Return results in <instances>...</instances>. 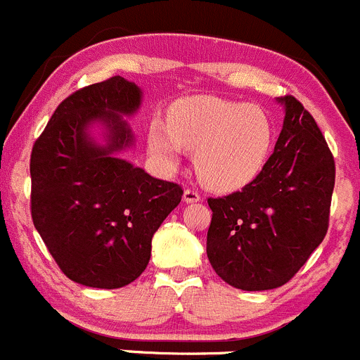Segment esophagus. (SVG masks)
I'll return each instance as SVG.
<instances>
[{"instance_id":"34e87169","label":"esophagus","mask_w":360,"mask_h":360,"mask_svg":"<svg viewBox=\"0 0 360 360\" xmlns=\"http://www.w3.org/2000/svg\"><path fill=\"white\" fill-rule=\"evenodd\" d=\"M184 201L185 202H198V201H201V194H199L195 188H185Z\"/></svg>"}]
</instances>
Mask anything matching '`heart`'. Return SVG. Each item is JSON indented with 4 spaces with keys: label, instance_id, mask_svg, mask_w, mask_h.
I'll list each match as a JSON object with an SVG mask.
<instances>
[{
    "label": "heart",
    "instance_id": "b5f03b06",
    "mask_svg": "<svg viewBox=\"0 0 360 360\" xmlns=\"http://www.w3.org/2000/svg\"><path fill=\"white\" fill-rule=\"evenodd\" d=\"M273 138L271 119L259 106L199 98L173 110L172 126L154 120L148 147L168 166L179 165L184 147L195 150L199 179L217 191H236L262 172Z\"/></svg>",
    "mask_w": 360,
    "mask_h": 360
}]
</instances>
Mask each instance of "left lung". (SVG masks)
Returning a JSON list of instances; mask_svg holds the SVG:
<instances>
[{
  "label": "left lung",
  "instance_id": "obj_1",
  "mask_svg": "<svg viewBox=\"0 0 360 360\" xmlns=\"http://www.w3.org/2000/svg\"><path fill=\"white\" fill-rule=\"evenodd\" d=\"M262 172L241 191L208 198L206 254L217 275L241 290L282 287L322 243L329 227L334 158L311 113L294 96Z\"/></svg>",
  "mask_w": 360,
  "mask_h": 360
}]
</instances>
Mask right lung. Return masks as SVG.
<instances>
[{
  "label": "right lung",
  "instance_id": "add662e5",
  "mask_svg": "<svg viewBox=\"0 0 360 360\" xmlns=\"http://www.w3.org/2000/svg\"><path fill=\"white\" fill-rule=\"evenodd\" d=\"M136 84L112 77L68 96L31 152V217L60 271L96 289L134 282L150 261L152 236L181 201V185L117 158L133 145ZM107 126V145L86 127Z\"/></svg>",
  "mask_w": 360,
  "mask_h": 360
}]
</instances>
